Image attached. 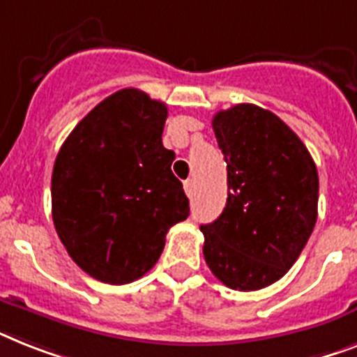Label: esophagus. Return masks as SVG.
<instances>
[{
	"label": "esophagus",
	"mask_w": 357,
	"mask_h": 357,
	"mask_svg": "<svg viewBox=\"0 0 357 357\" xmlns=\"http://www.w3.org/2000/svg\"><path fill=\"white\" fill-rule=\"evenodd\" d=\"M184 191H185V195H188V197L193 195V181H185L184 182Z\"/></svg>",
	"instance_id": "34e87169"
}]
</instances>
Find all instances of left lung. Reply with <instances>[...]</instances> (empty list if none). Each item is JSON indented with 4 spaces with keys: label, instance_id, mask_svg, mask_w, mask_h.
Instances as JSON below:
<instances>
[{
    "label": "left lung",
    "instance_id": "8db88e82",
    "mask_svg": "<svg viewBox=\"0 0 357 357\" xmlns=\"http://www.w3.org/2000/svg\"><path fill=\"white\" fill-rule=\"evenodd\" d=\"M211 126L228 200L219 219L200 226L206 264L231 290H261L290 270L316 226V164L301 138L259 105L219 111Z\"/></svg>",
    "mask_w": 357,
    "mask_h": 357
}]
</instances>
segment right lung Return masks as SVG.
<instances>
[{"label": "right lung", "mask_w": 357, "mask_h": 357, "mask_svg": "<svg viewBox=\"0 0 357 357\" xmlns=\"http://www.w3.org/2000/svg\"><path fill=\"white\" fill-rule=\"evenodd\" d=\"M167 107L122 89L79 120L52 169V220L70 259L91 278L128 284L160 257L190 200L162 146Z\"/></svg>", "instance_id": "right-lung-1"}]
</instances>
